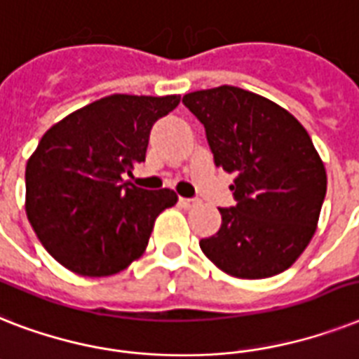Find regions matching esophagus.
Wrapping results in <instances>:
<instances>
[{
    "mask_svg": "<svg viewBox=\"0 0 359 359\" xmlns=\"http://www.w3.org/2000/svg\"><path fill=\"white\" fill-rule=\"evenodd\" d=\"M180 203H182L185 209H191V208H194L198 202L196 200H193V198H180Z\"/></svg>",
    "mask_w": 359,
    "mask_h": 359,
    "instance_id": "esophagus-1",
    "label": "esophagus"
}]
</instances>
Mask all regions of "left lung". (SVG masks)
Listing matches in <instances>:
<instances>
[{"label": "left lung", "mask_w": 359, "mask_h": 359, "mask_svg": "<svg viewBox=\"0 0 359 359\" xmlns=\"http://www.w3.org/2000/svg\"><path fill=\"white\" fill-rule=\"evenodd\" d=\"M205 128L215 165L233 174L237 200L219 209V231L200 241L229 276L261 280L287 271L313 237L326 168L293 114L250 90L222 85L183 96Z\"/></svg>", "instance_id": "1"}]
</instances>
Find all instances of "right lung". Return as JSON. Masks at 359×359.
Wrapping results in <instances>:
<instances>
[{
    "instance_id": "add662e5",
    "label": "right lung",
    "mask_w": 359,
    "mask_h": 359,
    "mask_svg": "<svg viewBox=\"0 0 359 359\" xmlns=\"http://www.w3.org/2000/svg\"><path fill=\"white\" fill-rule=\"evenodd\" d=\"M180 96L111 94L77 109L40 139L25 166V213L48 254L79 276H113L144 254L172 189L124 180L146 159L150 130Z\"/></svg>"
}]
</instances>
